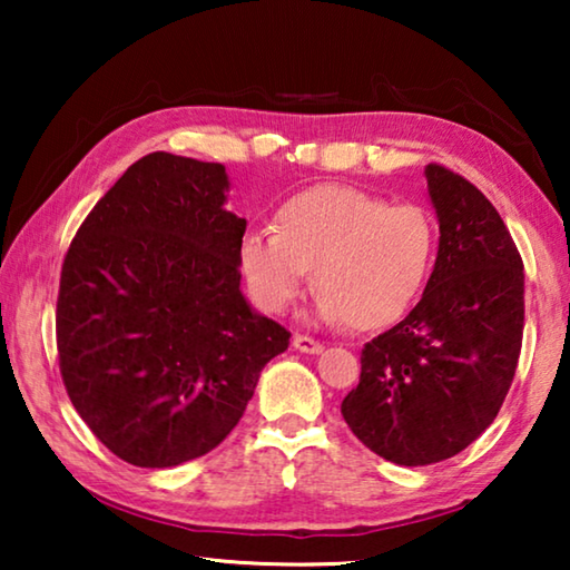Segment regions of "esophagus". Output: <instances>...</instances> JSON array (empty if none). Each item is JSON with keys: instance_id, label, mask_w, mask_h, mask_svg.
I'll use <instances>...</instances> for the list:
<instances>
[{"instance_id": "esophagus-1", "label": "esophagus", "mask_w": 570, "mask_h": 570, "mask_svg": "<svg viewBox=\"0 0 570 570\" xmlns=\"http://www.w3.org/2000/svg\"><path fill=\"white\" fill-rule=\"evenodd\" d=\"M294 350H298V352H304V354H320L324 346H322V342H316V340H312V336H304V334H296L294 336Z\"/></svg>"}]
</instances>
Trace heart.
<instances>
[{
  "label": "heart",
  "instance_id": "heart-1",
  "mask_svg": "<svg viewBox=\"0 0 570 570\" xmlns=\"http://www.w3.org/2000/svg\"><path fill=\"white\" fill-rule=\"evenodd\" d=\"M438 228L428 210L324 183L276 208L274 230L238 240V272L268 314H282L308 286L322 288L316 316L377 332L402 322L430 284Z\"/></svg>",
  "mask_w": 570,
  "mask_h": 570
}]
</instances>
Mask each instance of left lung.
Returning a JSON list of instances; mask_svg holds the SVG:
<instances>
[{
  "instance_id": "left-lung-1",
  "label": "left lung",
  "mask_w": 570,
  "mask_h": 570,
  "mask_svg": "<svg viewBox=\"0 0 570 570\" xmlns=\"http://www.w3.org/2000/svg\"><path fill=\"white\" fill-rule=\"evenodd\" d=\"M440 246L420 304L364 344L342 414L380 458L417 468L448 460L490 428L515 377L525 274L503 218L442 166L424 168Z\"/></svg>"
}]
</instances>
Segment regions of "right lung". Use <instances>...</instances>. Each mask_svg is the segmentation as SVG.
<instances>
[{
  "instance_id": "add662e5",
  "label": "right lung",
  "mask_w": 570,
  "mask_h": 570,
  "mask_svg": "<svg viewBox=\"0 0 570 570\" xmlns=\"http://www.w3.org/2000/svg\"><path fill=\"white\" fill-rule=\"evenodd\" d=\"M228 173L150 153L90 210L67 250L57 352L67 394L105 448L138 468H176L226 440L282 324L240 292L246 218Z\"/></svg>"
}]
</instances>
